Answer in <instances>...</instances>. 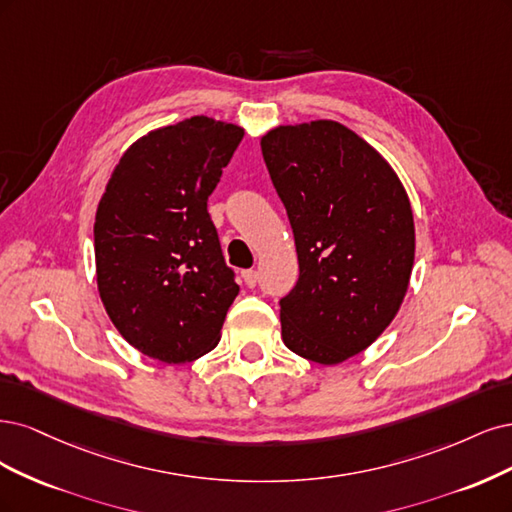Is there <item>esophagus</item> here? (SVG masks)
Masks as SVG:
<instances>
[{"instance_id":"34e87169","label":"esophagus","mask_w":512,"mask_h":512,"mask_svg":"<svg viewBox=\"0 0 512 512\" xmlns=\"http://www.w3.org/2000/svg\"><path fill=\"white\" fill-rule=\"evenodd\" d=\"M242 278H244L246 287H255L257 280H259V274H257L255 270H244V272H242Z\"/></svg>"}]
</instances>
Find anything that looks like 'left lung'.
Segmentation results:
<instances>
[{"mask_svg":"<svg viewBox=\"0 0 512 512\" xmlns=\"http://www.w3.org/2000/svg\"><path fill=\"white\" fill-rule=\"evenodd\" d=\"M261 153L300 261L280 300L283 342L315 364H342L402 306L415 263L408 195L381 153L336 121L274 127Z\"/></svg>","mask_w":512,"mask_h":512,"instance_id":"left-lung-1","label":"left lung"}]
</instances>
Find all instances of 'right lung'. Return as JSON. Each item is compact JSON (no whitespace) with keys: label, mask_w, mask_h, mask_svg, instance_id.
<instances>
[{"label":"right lung","mask_w":512,"mask_h":512,"mask_svg":"<svg viewBox=\"0 0 512 512\" xmlns=\"http://www.w3.org/2000/svg\"><path fill=\"white\" fill-rule=\"evenodd\" d=\"M242 136L210 117L148 131L127 148L97 206L102 304L134 349L166 364L212 351L240 291L208 197Z\"/></svg>","instance_id":"obj_1"}]
</instances>
